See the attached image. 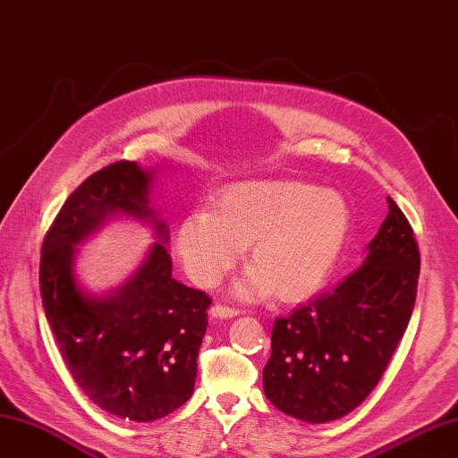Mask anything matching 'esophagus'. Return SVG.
I'll list each match as a JSON object with an SVG mask.
<instances>
[{
  "label": "esophagus",
  "instance_id": "esophagus-1",
  "mask_svg": "<svg viewBox=\"0 0 458 458\" xmlns=\"http://www.w3.org/2000/svg\"><path fill=\"white\" fill-rule=\"evenodd\" d=\"M210 313H213L215 318L228 319V318H236V315L240 313V310L238 308H232V306H222V303H215V306L210 308Z\"/></svg>",
  "mask_w": 458,
  "mask_h": 458
}]
</instances>
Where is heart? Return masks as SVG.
Wrapping results in <instances>:
<instances>
[{
    "label": "heart",
    "instance_id": "1",
    "mask_svg": "<svg viewBox=\"0 0 458 458\" xmlns=\"http://www.w3.org/2000/svg\"><path fill=\"white\" fill-rule=\"evenodd\" d=\"M348 230L350 208L341 193L296 180H253L225 187L216 208H195L178 230V250L197 283L213 286L250 243L255 265L236 294L275 290L278 298L296 300L331 275Z\"/></svg>",
    "mask_w": 458,
    "mask_h": 458
}]
</instances>
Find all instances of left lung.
Instances as JSON below:
<instances>
[{
  "instance_id": "obj_1",
  "label": "left lung",
  "mask_w": 458,
  "mask_h": 458,
  "mask_svg": "<svg viewBox=\"0 0 458 458\" xmlns=\"http://www.w3.org/2000/svg\"><path fill=\"white\" fill-rule=\"evenodd\" d=\"M363 263L329 292L276 318L263 391L280 412L325 424L379 383L414 310L420 251L391 197Z\"/></svg>"
}]
</instances>
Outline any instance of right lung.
Instances as JSON below:
<instances>
[{"mask_svg":"<svg viewBox=\"0 0 458 458\" xmlns=\"http://www.w3.org/2000/svg\"><path fill=\"white\" fill-rule=\"evenodd\" d=\"M152 172L120 160L67 197L46 232L40 296L69 373L92 403L123 420L152 421L190 401L210 298L172 276L166 222L150 207ZM115 214L147 221L159 242L108 297L78 288L74 248Z\"/></svg>","mask_w":458,"mask_h":458,"instance_id":"add662e5","label":"right lung"}]
</instances>
